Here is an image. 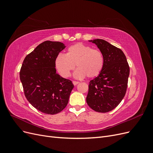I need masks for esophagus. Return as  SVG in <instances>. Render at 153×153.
<instances>
[{
  "instance_id": "1",
  "label": "esophagus",
  "mask_w": 153,
  "mask_h": 153,
  "mask_svg": "<svg viewBox=\"0 0 153 153\" xmlns=\"http://www.w3.org/2000/svg\"><path fill=\"white\" fill-rule=\"evenodd\" d=\"M78 83H79V82H78V81H73V85H77Z\"/></svg>"
}]
</instances>
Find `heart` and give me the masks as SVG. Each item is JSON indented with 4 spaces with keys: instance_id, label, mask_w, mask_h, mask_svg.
Returning <instances> with one entry per match:
<instances>
[{
    "instance_id": "heart-1",
    "label": "heart",
    "mask_w": 153,
    "mask_h": 153,
    "mask_svg": "<svg viewBox=\"0 0 153 153\" xmlns=\"http://www.w3.org/2000/svg\"><path fill=\"white\" fill-rule=\"evenodd\" d=\"M75 64L78 69L74 73L75 77L95 78L103 68V55L100 50L93 49L89 45L77 43L69 47L66 55L59 54L55 59L56 68L65 78L70 76Z\"/></svg>"
}]
</instances>
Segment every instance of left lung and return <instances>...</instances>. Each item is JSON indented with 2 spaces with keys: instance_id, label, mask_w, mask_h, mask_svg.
<instances>
[{
  "instance_id": "left-lung-1",
  "label": "left lung",
  "mask_w": 153,
  "mask_h": 153,
  "mask_svg": "<svg viewBox=\"0 0 153 153\" xmlns=\"http://www.w3.org/2000/svg\"><path fill=\"white\" fill-rule=\"evenodd\" d=\"M89 41L96 44L102 52L104 66L100 75L90 81L86 101L96 112H108L116 107L124 98L129 67L121 49L103 39Z\"/></svg>"
}]
</instances>
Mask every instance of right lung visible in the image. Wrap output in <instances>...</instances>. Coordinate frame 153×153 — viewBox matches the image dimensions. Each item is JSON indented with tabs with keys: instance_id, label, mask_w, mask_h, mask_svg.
I'll return each mask as SVG.
<instances>
[{
	"instance_id": "right-lung-1",
	"label": "right lung",
	"mask_w": 153,
	"mask_h": 153,
	"mask_svg": "<svg viewBox=\"0 0 153 153\" xmlns=\"http://www.w3.org/2000/svg\"><path fill=\"white\" fill-rule=\"evenodd\" d=\"M66 46L46 41L25 57L20 72L24 94L29 102L47 114L59 113L68 105L74 85L56 73L55 59Z\"/></svg>"
}]
</instances>
